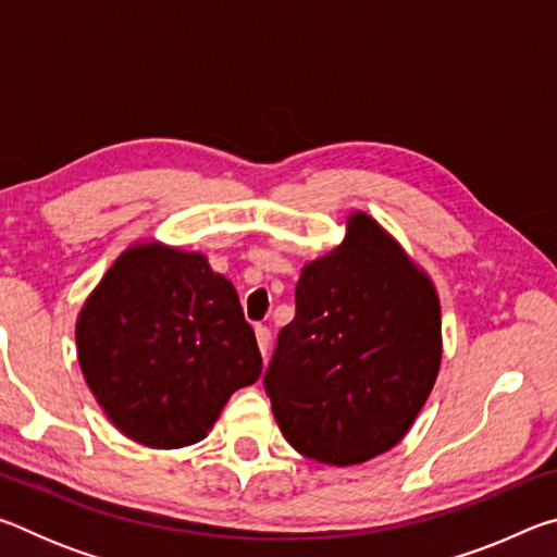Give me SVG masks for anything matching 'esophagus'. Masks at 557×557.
<instances>
[{
  "mask_svg": "<svg viewBox=\"0 0 557 557\" xmlns=\"http://www.w3.org/2000/svg\"><path fill=\"white\" fill-rule=\"evenodd\" d=\"M256 338H258V348L262 356H268V348H270V329L258 324L256 326Z\"/></svg>",
  "mask_w": 557,
  "mask_h": 557,
  "instance_id": "34e87169",
  "label": "esophagus"
}]
</instances>
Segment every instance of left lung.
<instances>
[{
	"label": "left lung",
	"instance_id": "obj_1",
	"mask_svg": "<svg viewBox=\"0 0 557 557\" xmlns=\"http://www.w3.org/2000/svg\"><path fill=\"white\" fill-rule=\"evenodd\" d=\"M295 299L265 373L282 435L299 455L334 467L393 449L442 363L430 275L379 221L354 211L344 240L301 268Z\"/></svg>",
	"mask_w": 557,
	"mask_h": 557
}]
</instances>
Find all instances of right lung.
<instances>
[{"label":"right lung","mask_w":557,"mask_h":557,"mask_svg":"<svg viewBox=\"0 0 557 557\" xmlns=\"http://www.w3.org/2000/svg\"><path fill=\"white\" fill-rule=\"evenodd\" d=\"M90 393L122 435L154 449L203 440L262 373L238 292L201 252L132 243L75 322Z\"/></svg>","instance_id":"add662e5"}]
</instances>
